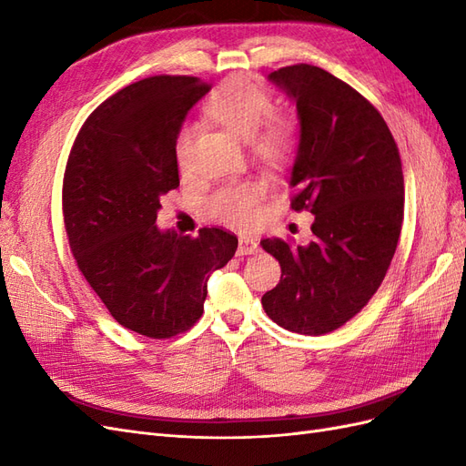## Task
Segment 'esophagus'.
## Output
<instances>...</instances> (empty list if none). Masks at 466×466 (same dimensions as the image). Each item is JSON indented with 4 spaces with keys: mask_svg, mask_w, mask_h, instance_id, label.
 <instances>
[{
    "mask_svg": "<svg viewBox=\"0 0 466 466\" xmlns=\"http://www.w3.org/2000/svg\"><path fill=\"white\" fill-rule=\"evenodd\" d=\"M258 250H260V247L257 241H252V238H248V237H241V241H238V247H237V257L257 255Z\"/></svg>",
    "mask_w": 466,
    "mask_h": 466,
    "instance_id": "34e87169",
    "label": "esophagus"
}]
</instances>
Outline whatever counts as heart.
I'll use <instances>...</instances> for the list:
<instances>
[{"mask_svg":"<svg viewBox=\"0 0 466 466\" xmlns=\"http://www.w3.org/2000/svg\"><path fill=\"white\" fill-rule=\"evenodd\" d=\"M204 112L223 128L248 142L250 151L266 163H284L298 149V130L284 112L274 110V98L258 83L247 77H229L209 93ZM194 128L180 124L173 137L178 167H187ZM264 187L257 180L233 182L208 198L211 218L231 225H250L258 216Z\"/></svg>","mask_w":466,"mask_h":466,"instance_id":"b5f03b06","label":"heart"}]
</instances>
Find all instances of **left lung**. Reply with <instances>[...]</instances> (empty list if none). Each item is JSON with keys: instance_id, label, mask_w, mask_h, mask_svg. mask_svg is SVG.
Returning a JSON list of instances; mask_svg holds the SVG:
<instances>
[{"instance_id": "obj_1", "label": "left lung", "mask_w": 466, "mask_h": 466, "mask_svg": "<svg viewBox=\"0 0 466 466\" xmlns=\"http://www.w3.org/2000/svg\"><path fill=\"white\" fill-rule=\"evenodd\" d=\"M270 81L301 120L291 209L311 211L315 223L307 247L260 241L281 268L262 307L281 329L320 336L356 317L383 284L404 218L400 153L379 110L322 67L286 66Z\"/></svg>"}]
</instances>
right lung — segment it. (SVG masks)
Masks as SVG:
<instances>
[{
  "mask_svg": "<svg viewBox=\"0 0 466 466\" xmlns=\"http://www.w3.org/2000/svg\"><path fill=\"white\" fill-rule=\"evenodd\" d=\"M208 91L192 76L120 89L83 122L64 173V223L79 272L118 324L157 340L194 327L209 274L237 250L223 228L190 237L155 225L159 198L178 187L175 132Z\"/></svg>",
  "mask_w": 466,
  "mask_h": 466,
  "instance_id": "obj_1",
  "label": "right lung"
}]
</instances>
